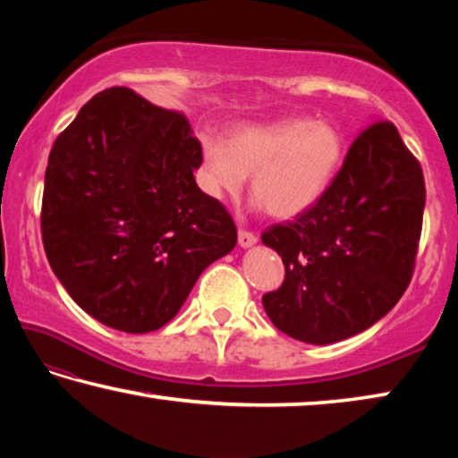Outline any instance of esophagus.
<instances>
[{"label":"esophagus","instance_id":"1","mask_svg":"<svg viewBox=\"0 0 458 458\" xmlns=\"http://www.w3.org/2000/svg\"><path fill=\"white\" fill-rule=\"evenodd\" d=\"M259 242V238L252 234V232H248V230H240L238 232V244L242 246V248H250V246H254Z\"/></svg>","mask_w":458,"mask_h":458}]
</instances>
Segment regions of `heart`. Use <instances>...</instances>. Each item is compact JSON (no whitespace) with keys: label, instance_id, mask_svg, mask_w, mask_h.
<instances>
[{"label":"heart","instance_id":"obj_1","mask_svg":"<svg viewBox=\"0 0 458 458\" xmlns=\"http://www.w3.org/2000/svg\"><path fill=\"white\" fill-rule=\"evenodd\" d=\"M345 157V137L329 121L289 117L201 137L199 183L216 199L236 198L252 175L254 206L281 220L319 201Z\"/></svg>","mask_w":458,"mask_h":458}]
</instances>
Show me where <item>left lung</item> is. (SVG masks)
Returning <instances> with one entry per match:
<instances>
[{
  "label": "left lung",
  "mask_w": 458,
  "mask_h": 458,
  "mask_svg": "<svg viewBox=\"0 0 458 458\" xmlns=\"http://www.w3.org/2000/svg\"><path fill=\"white\" fill-rule=\"evenodd\" d=\"M424 199L422 167L398 129L371 123L311 210L262 234L284 265L283 284L262 297L275 327L327 345L390 313L412 276Z\"/></svg>",
  "instance_id": "left-lung-1"
}]
</instances>
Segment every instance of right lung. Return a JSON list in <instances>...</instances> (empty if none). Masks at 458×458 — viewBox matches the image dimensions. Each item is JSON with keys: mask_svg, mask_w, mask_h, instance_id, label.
I'll list each match as a JSON object with an SVG mask.
<instances>
[{"mask_svg": "<svg viewBox=\"0 0 458 458\" xmlns=\"http://www.w3.org/2000/svg\"><path fill=\"white\" fill-rule=\"evenodd\" d=\"M199 165L188 119L125 87L92 97L54 141L44 250L74 303L106 327H164L234 250L230 214L193 180Z\"/></svg>", "mask_w": 458, "mask_h": 458, "instance_id": "right-lung-1", "label": "right lung"}]
</instances>
